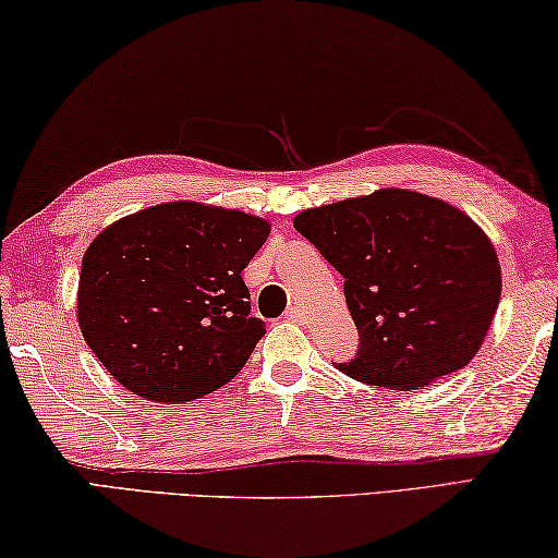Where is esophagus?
<instances>
[{"label": "esophagus", "instance_id": "obj_1", "mask_svg": "<svg viewBox=\"0 0 558 558\" xmlns=\"http://www.w3.org/2000/svg\"><path fill=\"white\" fill-rule=\"evenodd\" d=\"M286 320H290V323H303V320H305V313L300 311L298 305H293V307H288V311H286Z\"/></svg>", "mask_w": 558, "mask_h": 558}]
</instances>
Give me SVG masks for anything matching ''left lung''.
<instances>
[{
	"label": "left lung",
	"instance_id": "8db88e82",
	"mask_svg": "<svg viewBox=\"0 0 558 558\" xmlns=\"http://www.w3.org/2000/svg\"><path fill=\"white\" fill-rule=\"evenodd\" d=\"M295 231L344 278L360 344L335 367L360 383L417 390L480 352L501 270L482 228L439 198L383 189L303 210Z\"/></svg>",
	"mask_w": 558,
	"mask_h": 558
}]
</instances>
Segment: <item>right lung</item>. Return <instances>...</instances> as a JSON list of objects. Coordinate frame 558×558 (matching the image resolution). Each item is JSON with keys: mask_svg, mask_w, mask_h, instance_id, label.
I'll list each match as a JSON object with an SVG mask.
<instances>
[{"mask_svg": "<svg viewBox=\"0 0 558 558\" xmlns=\"http://www.w3.org/2000/svg\"><path fill=\"white\" fill-rule=\"evenodd\" d=\"M265 220L201 203H163L106 228L78 278V327L117 383L181 404L241 373L265 323L241 272Z\"/></svg>", "mask_w": 558, "mask_h": 558, "instance_id": "add662e5", "label": "right lung"}]
</instances>
